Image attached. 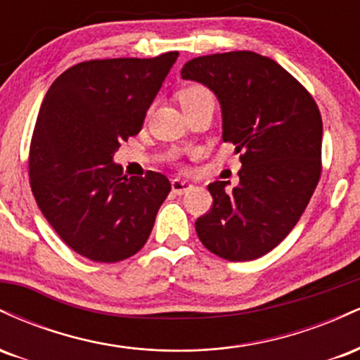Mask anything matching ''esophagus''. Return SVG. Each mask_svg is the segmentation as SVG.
<instances>
[{"instance_id": "1", "label": "esophagus", "mask_w": 360, "mask_h": 360, "mask_svg": "<svg viewBox=\"0 0 360 360\" xmlns=\"http://www.w3.org/2000/svg\"><path fill=\"white\" fill-rule=\"evenodd\" d=\"M171 188L174 194H184L193 188V184L188 183V181H183V179H172Z\"/></svg>"}]
</instances>
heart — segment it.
<instances>
[{
	"instance_id": "obj_1",
	"label": "heart",
	"mask_w": 360,
	"mask_h": 360,
	"mask_svg": "<svg viewBox=\"0 0 360 360\" xmlns=\"http://www.w3.org/2000/svg\"><path fill=\"white\" fill-rule=\"evenodd\" d=\"M177 100H179L181 106H189L193 103L203 101V100H213V94L203 86H186L177 93Z\"/></svg>"
}]
</instances>
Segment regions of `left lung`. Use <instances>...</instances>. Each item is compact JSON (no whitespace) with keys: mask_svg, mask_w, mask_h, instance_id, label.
Returning <instances> with one entry per match:
<instances>
[{"mask_svg":"<svg viewBox=\"0 0 360 360\" xmlns=\"http://www.w3.org/2000/svg\"><path fill=\"white\" fill-rule=\"evenodd\" d=\"M181 76L213 91L223 142L242 152L238 186L208 184L213 206L196 220L198 237L221 259L262 257L295 229L320 181V110L286 69L255 52L196 57Z\"/></svg>","mask_w":360,"mask_h":360,"instance_id":"obj_1","label":"left lung"}]
</instances>
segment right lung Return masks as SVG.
I'll return each mask as SVG.
<instances>
[{"label":"right lung","mask_w":360,"mask_h":360,"mask_svg":"<svg viewBox=\"0 0 360 360\" xmlns=\"http://www.w3.org/2000/svg\"><path fill=\"white\" fill-rule=\"evenodd\" d=\"M177 56L81 62L45 94L28 157L32 193L57 235L82 257L128 259L152 232L171 183L154 171L128 177L113 155L140 131Z\"/></svg>","instance_id":"1"}]
</instances>
